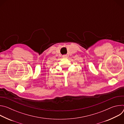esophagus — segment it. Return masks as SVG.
Returning <instances> with one entry per match:
<instances>
[{
  "label": "esophagus",
  "mask_w": 124,
  "mask_h": 124,
  "mask_svg": "<svg viewBox=\"0 0 124 124\" xmlns=\"http://www.w3.org/2000/svg\"><path fill=\"white\" fill-rule=\"evenodd\" d=\"M63 57H68V55L67 54H64V55H63L62 56Z\"/></svg>",
  "instance_id": "obj_1"
}]
</instances>
